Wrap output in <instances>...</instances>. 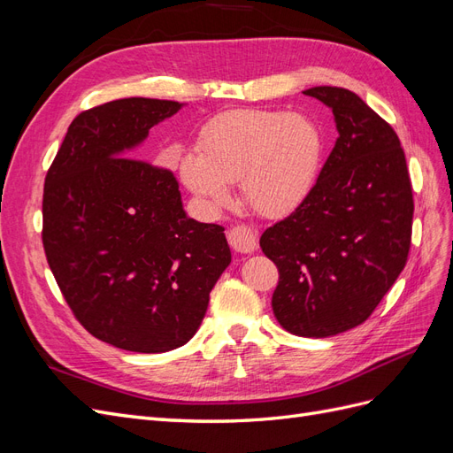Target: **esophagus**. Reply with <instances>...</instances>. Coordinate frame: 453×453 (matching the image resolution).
I'll use <instances>...</instances> for the list:
<instances>
[{
  "instance_id": "esophagus-1",
  "label": "esophagus",
  "mask_w": 453,
  "mask_h": 453,
  "mask_svg": "<svg viewBox=\"0 0 453 453\" xmlns=\"http://www.w3.org/2000/svg\"><path fill=\"white\" fill-rule=\"evenodd\" d=\"M226 238H228L230 248L234 250L236 253H243V255L253 253L257 250V245H258L257 232L251 226H248V225L232 226L226 232Z\"/></svg>"
}]
</instances>
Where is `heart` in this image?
Returning <instances> with one entry per match:
<instances>
[{
  "mask_svg": "<svg viewBox=\"0 0 453 453\" xmlns=\"http://www.w3.org/2000/svg\"><path fill=\"white\" fill-rule=\"evenodd\" d=\"M323 150L321 128L304 113L232 109L205 125L196 157L180 162V180L208 211L226 208L228 185L240 183L250 208L278 219L310 195Z\"/></svg>",
  "mask_w": 453,
  "mask_h": 453,
  "instance_id": "obj_1",
  "label": "heart"
}]
</instances>
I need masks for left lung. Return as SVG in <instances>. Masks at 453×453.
<instances>
[{
	"label": "left lung",
	"mask_w": 453,
	"mask_h": 453,
	"mask_svg": "<svg viewBox=\"0 0 453 453\" xmlns=\"http://www.w3.org/2000/svg\"><path fill=\"white\" fill-rule=\"evenodd\" d=\"M336 143L306 200L260 236L280 283L272 310L291 334L326 338L361 325L403 272L412 238V185L395 130L357 94L313 87Z\"/></svg>",
	"instance_id": "8db88e82"
}]
</instances>
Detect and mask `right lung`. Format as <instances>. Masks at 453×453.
I'll return each instance as SVG.
<instances>
[{
	"instance_id": "right-lung-1",
	"label": "right lung",
	"mask_w": 453,
	"mask_h": 453,
	"mask_svg": "<svg viewBox=\"0 0 453 453\" xmlns=\"http://www.w3.org/2000/svg\"><path fill=\"white\" fill-rule=\"evenodd\" d=\"M185 105L122 98L88 109L45 180L49 266L81 325L119 349L187 344L232 258L223 226L187 215L172 172L128 158Z\"/></svg>"
}]
</instances>
